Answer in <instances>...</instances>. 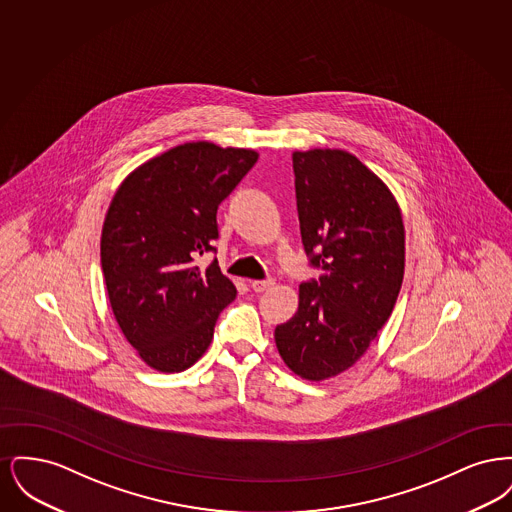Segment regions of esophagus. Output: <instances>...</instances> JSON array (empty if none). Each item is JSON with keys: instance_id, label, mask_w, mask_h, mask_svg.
<instances>
[{"instance_id": "obj_1", "label": "esophagus", "mask_w": 512, "mask_h": 512, "mask_svg": "<svg viewBox=\"0 0 512 512\" xmlns=\"http://www.w3.org/2000/svg\"><path fill=\"white\" fill-rule=\"evenodd\" d=\"M274 284H276V282H274L272 278H268V280H253V282H251V290L257 293L267 292Z\"/></svg>"}]
</instances>
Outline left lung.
I'll use <instances>...</instances> for the list:
<instances>
[{"instance_id":"left-lung-1","label":"left lung","mask_w":512,"mask_h":512,"mask_svg":"<svg viewBox=\"0 0 512 512\" xmlns=\"http://www.w3.org/2000/svg\"><path fill=\"white\" fill-rule=\"evenodd\" d=\"M293 172L301 240L322 274L299 286L297 313L274 341L293 374L322 382L355 365L391 317L405 224L386 182L345 149L293 151Z\"/></svg>"}]
</instances>
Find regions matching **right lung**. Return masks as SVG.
I'll list each match as a JSON object with an SVG mask.
<instances>
[{"mask_svg": "<svg viewBox=\"0 0 512 512\" xmlns=\"http://www.w3.org/2000/svg\"><path fill=\"white\" fill-rule=\"evenodd\" d=\"M259 153L186 142L136 167L101 228V270L122 336L149 368L182 372L213 340L236 286L219 263L195 265L219 238L217 209Z\"/></svg>", "mask_w": 512, "mask_h": 512, "instance_id": "right-lung-1", "label": "right lung"}]
</instances>
